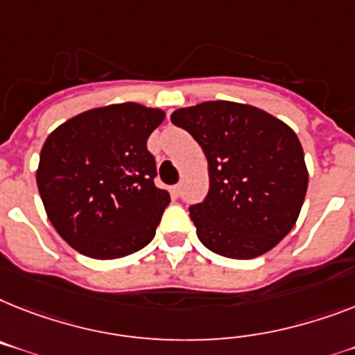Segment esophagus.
<instances>
[{"mask_svg": "<svg viewBox=\"0 0 355 355\" xmlns=\"http://www.w3.org/2000/svg\"><path fill=\"white\" fill-rule=\"evenodd\" d=\"M171 194H172V198H180V196H181V184H174V187H171Z\"/></svg>", "mask_w": 355, "mask_h": 355, "instance_id": "1", "label": "esophagus"}]
</instances>
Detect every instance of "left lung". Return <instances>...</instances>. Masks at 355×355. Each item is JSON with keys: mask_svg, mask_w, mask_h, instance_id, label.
Wrapping results in <instances>:
<instances>
[{"mask_svg": "<svg viewBox=\"0 0 355 355\" xmlns=\"http://www.w3.org/2000/svg\"><path fill=\"white\" fill-rule=\"evenodd\" d=\"M171 121L209 161V194L189 209L199 241L232 259L276 247L297 221L309 187L295 132L261 108L232 101L180 108Z\"/></svg>", "mask_w": 355, "mask_h": 355, "instance_id": "obj_1", "label": "left lung"}]
</instances>
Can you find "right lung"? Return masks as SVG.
<instances>
[{
  "instance_id": "obj_1",
  "label": "right lung",
  "mask_w": 355,
  "mask_h": 355,
  "mask_svg": "<svg viewBox=\"0 0 355 355\" xmlns=\"http://www.w3.org/2000/svg\"><path fill=\"white\" fill-rule=\"evenodd\" d=\"M165 119L159 108L119 103L92 108L46 137L36 172L46 216L70 247L118 259L156 236L171 203L157 189L146 139Z\"/></svg>"
}]
</instances>
